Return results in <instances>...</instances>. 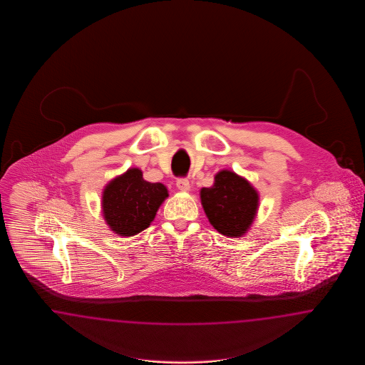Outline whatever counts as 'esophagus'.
Segmentation results:
<instances>
[{"label":"esophagus","instance_id":"esophagus-1","mask_svg":"<svg viewBox=\"0 0 365 365\" xmlns=\"http://www.w3.org/2000/svg\"><path fill=\"white\" fill-rule=\"evenodd\" d=\"M177 187L180 190V191H190V182H188V179L186 178H179L177 180Z\"/></svg>","mask_w":365,"mask_h":365}]
</instances>
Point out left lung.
Wrapping results in <instances>:
<instances>
[{
	"label": "left lung",
	"mask_w": 365,
	"mask_h": 365,
	"mask_svg": "<svg viewBox=\"0 0 365 365\" xmlns=\"http://www.w3.org/2000/svg\"><path fill=\"white\" fill-rule=\"evenodd\" d=\"M200 200L214 229L226 237L238 238L255 221L259 197L245 178L222 170L211 187L200 190Z\"/></svg>",
	"instance_id": "left-lung-1"
}]
</instances>
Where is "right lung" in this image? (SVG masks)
<instances>
[{"label":"right lung","mask_w":365,"mask_h":365,"mask_svg":"<svg viewBox=\"0 0 365 365\" xmlns=\"http://www.w3.org/2000/svg\"><path fill=\"white\" fill-rule=\"evenodd\" d=\"M167 197L165 185L147 182L139 168H130L104 188L103 217L112 232L133 237L151 225Z\"/></svg>","instance_id":"add662e5"}]
</instances>
